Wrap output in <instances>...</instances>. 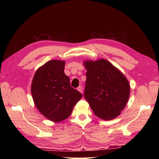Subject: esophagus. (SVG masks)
Here are the masks:
<instances>
[{
	"label": "esophagus",
	"instance_id": "1",
	"mask_svg": "<svg viewBox=\"0 0 159 159\" xmlns=\"http://www.w3.org/2000/svg\"><path fill=\"white\" fill-rule=\"evenodd\" d=\"M77 90L79 91V92L81 93H83V88H82V87H81V86H80V87H78V88H77Z\"/></svg>",
	"mask_w": 159,
	"mask_h": 159
}]
</instances>
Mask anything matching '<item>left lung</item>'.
Returning <instances> with one entry per match:
<instances>
[{
    "mask_svg": "<svg viewBox=\"0 0 159 159\" xmlns=\"http://www.w3.org/2000/svg\"><path fill=\"white\" fill-rule=\"evenodd\" d=\"M87 70L85 96L97 117L111 120L120 116L130 96V87L126 77L109 61L85 60Z\"/></svg>",
    "mask_w": 159,
    "mask_h": 159,
    "instance_id": "left-lung-1",
    "label": "left lung"
}]
</instances>
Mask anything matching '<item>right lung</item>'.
<instances>
[{"label":"right lung","instance_id":"add662e5","mask_svg":"<svg viewBox=\"0 0 159 159\" xmlns=\"http://www.w3.org/2000/svg\"><path fill=\"white\" fill-rule=\"evenodd\" d=\"M66 61L52 59L39 67L31 83V95L37 109L47 119L60 122L68 117L82 94L72 88L64 73Z\"/></svg>","mask_w":159,"mask_h":159}]
</instances>
